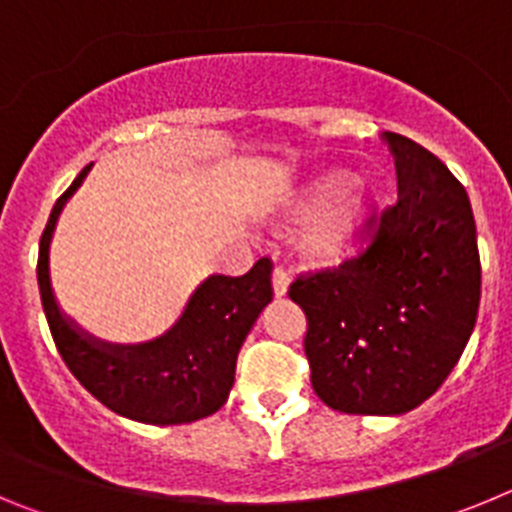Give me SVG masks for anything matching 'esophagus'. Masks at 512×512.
Returning a JSON list of instances; mask_svg holds the SVG:
<instances>
[{"instance_id":"esophagus-1","label":"esophagus","mask_w":512,"mask_h":512,"mask_svg":"<svg viewBox=\"0 0 512 512\" xmlns=\"http://www.w3.org/2000/svg\"><path fill=\"white\" fill-rule=\"evenodd\" d=\"M271 287H274V295H277V297L287 295L289 271L282 269V266H277V269H274V274H271Z\"/></svg>"}]
</instances>
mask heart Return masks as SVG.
Instances as JSON below:
<instances>
[{
	"label": "heart",
	"mask_w": 512,
	"mask_h": 512,
	"mask_svg": "<svg viewBox=\"0 0 512 512\" xmlns=\"http://www.w3.org/2000/svg\"><path fill=\"white\" fill-rule=\"evenodd\" d=\"M341 171H318L312 174L297 192V210L318 212L310 217L305 228V248L312 256H333L354 235L356 223L366 205V187L361 179H348Z\"/></svg>",
	"instance_id": "heart-1"
}]
</instances>
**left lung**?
<instances>
[{
  "instance_id": "obj_1",
  "label": "left lung",
  "mask_w": 512,
  "mask_h": 512,
  "mask_svg": "<svg viewBox=\"0 0 512 512\" xmlns=\"http://www.w3.org/2000/svg\"><path fill=\"white\" fill-rule=\"evenodd\" d=\"M397 202L372 243L333 269L300 274L312 390L351 415L418 408L464 354L482 295L477 225L467 189L415 140L384 133Z\"/></svg>"
}]
</instances>
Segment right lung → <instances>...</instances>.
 Here are the masks:
<instances>
[{"mask_svg":"<svg viewBox=\"0 0 512 512\" xmlns=\"http://www.w3.org/2000/svg\"><path fill=\"white\" fill-rule=\"evenodd\" d=\"M89 169L92 166L58 197L40 238V300L58 354L104 408L122 418L148 425H182L207 418L228 400L238 351L274 295L271 261L259 259L243 277H207L189 297L182 318L156 341L138 346L97 341L61 312L48 266L58 215Z\"/></svg>","mask_w":512,"mask_h":512,"instance_id":"1","label":"right lung"}]
</instances>
